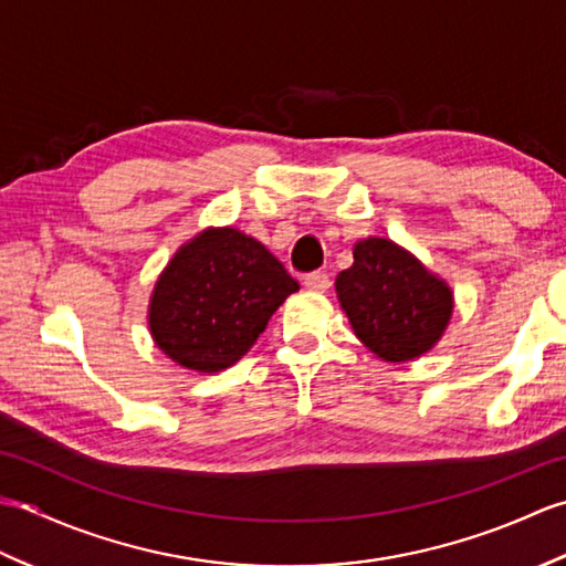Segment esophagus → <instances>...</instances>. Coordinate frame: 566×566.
Wrapping results in <instances>:
<instances>
[{"mask_svg":"<svg viewBox=\"0 0 566 566\" xmlns=\"http://www.w3.org/2000/svg\"><path fill=\"white\" fill-rule=\"evenodd\" d=\"M304 286L311 292H326L331 286V276L326 272H308L304 276Z\"/></svg>","mask_w":566,"mask_h":566,"instance_id":"esophagus-1","label":"esophagus"}]
</instances>
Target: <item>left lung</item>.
<instances>
[{
    "label": "left lung",
    "instance_id": "obj_1",
    "mask_svg": "<svg viewBox=\"0 0 566 566\" xmlns=\"http://www.w3.org/2000/svg\"><path fill=\"white\" fill-rule=\"evenodd\" d=\"M353 258L335 292L357 338L387 363L428 353L452 316L450 286L387 238L359 240Z\"/></svg>",
    "mask_w": 566,
    "mask_h": 566
}]
</instances>
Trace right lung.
Here are the masks:
<instances>
[{
	"mask_svg": "<svg viewBox=\"0 0 566 566\" xmlns=\"http://www.w3.org/2000/svg\"><path fill=\"white\" fill-rule=\"evenodd\" d=\"M298 282L255 238L209 228L179 248L150 298L155 345L177 365H235Z\"/></svg>",
	"mask_w": 566,
	"mask_h": 566,
	"instance_id": "1",
	"label": "right lung"
}]
</instances>
